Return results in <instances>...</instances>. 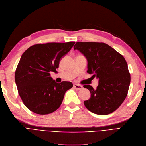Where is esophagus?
<instances>
[{
  "instance_id": "obj_1",
  "label": "esophagus",
  "mask_w": 146,
  "mask_h": 146,
  "mask_svg": "<svg viewBox=\"0 0 146 146\" xmlns=\"http://www.w3.org/2000/svg\"><path fill=\"white\" fill-rule=\"evenodd\" d=\"M74 88L76 90H80L83 88V86H81V85L75 84H74Z\"/></svg>"
}]
</instances>
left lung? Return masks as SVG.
Instances as JSON below:
<instances>
[{
    "instance_id": "left-lung-1",
    "label": "left lung",
    "mask_w": 146,
    "mask_h": 146,
    "mask_svg": "<svg viewBox=\"0 0 146 146\" xmlns=\"http://www.w3.org/2000/svg\"><path fill=\"white\" fill-rule=\"evenodd\" d=\"M74 49L87 58V72L98 79L97 89L90 85L83 86L91 94L84 102V106L97 115L112 113L121 106L128 93L130 74L125 58L104 43L77 42Z\"/></svg>"
}]
</instances>
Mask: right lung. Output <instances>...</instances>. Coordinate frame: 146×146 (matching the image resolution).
<instances>
[{"label": "right lung", "mask_w": 146, "mask_h": 146, "mask_svg": "<svg viewBox=\"0 0 146 146\" xmlns=\"http://www.w3.org/2000/svg\"><path fill=\"white\" fill-rule=\"evenodd\" d=\"M75 42L36 44L25 51L15 72V82L23 104L33 112L47 115L61 105L70 82L57 83L50 72H56L60 60L71 49Z\"/></svg>", "instance_id": "obj_1"}]
</instances>
